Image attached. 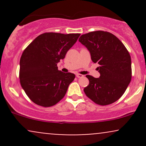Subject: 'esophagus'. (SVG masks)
Listing matches in <instances>:
<instances>
[{
  "mask_svg": "<svg viewBox=\"0 0 146 146\" xmlns=\"http://www.w3.org/2000/svg\"><path fill=\"white\" fill-rule=\"evenodd\" d=\"M76 77H77V78H82V77H83V75L76 74Z\"/></svg>",
  "mask_w": 146,
  "mask_h": 146,
  "instance_id": "34e87169",
  "label": "esophagus"
}]
</instances>
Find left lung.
<instances>
[{
  "instance_id": "1",
  "label": "left lung",
  "mask_w": 146,
  "mask_h": 146,
  "mask_svg": "<svg viewBox=\"0 0 146 146\" xmlns=\"http://www.w3.org/2000/svg\"><path fill=\"white\" fill-rule=\"evenodd\" d=\"M79 41L90 51L91 60L98 63L99 78L86 75L89 84L84 91L98 105L106 106L117 101L131 81V58L124 44L113 33L92 31L80 36Z\"/></svg>"
}]
</instances>
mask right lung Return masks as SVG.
<instances>
[{"label": "right lung", "mask_w": 146, "mask_h": 146, "mask_svg": "<svg viewBox=\"0 0 146 146\" xmlns=\"http://www.w3.org/2000/svg\"><path fill=\"white\" fill-rule=\"evenodd\" d=\"M80 36L44 33L24 50L20 60V82L33 103L46 108L56 105L64 97L75 75L59 71L57 64L64 58Z\"/></svg>", "instance_id": "1"}]
</instances>
